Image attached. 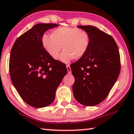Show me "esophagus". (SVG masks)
<instances>
[{
    "label": "esophagus",
    "instance_id": "34e87169",
    "mask_svg": "<svg viewBox=\"0 0 134 134\" xmlns=\"http://www.w3.org/2000/svg\"><path fill=\"white\" fill-rule=\"evenodd\" d=\"M66 68L68 70V72L69 74H71V67H70L69 65H66Z\"/></svg>",
    "mask_w": 134,
    "mask_h": 134
}]
</instances>
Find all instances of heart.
Returning a JSON list of instances; mask_svg holds the SVG:
<instances>
[{"label":"heart","mask_w":134,"mask_h":134,"mask_svg":"<svg viewBox=\"0 0 134 134\" xmlns=\"http://www.w3.org/2000/svg\"><path fill=\"white\" fill-rule=\"evenodd\" d=\"M90 41V36L87 31L69 27L56 28L52 31L51 36L44 34L41 38L44 49L55 60L58 59L62 47L64 51L59 59L65 63L84 56L89 49Z\"/></svg>","instance_id":"heart-1"}]
</instances>
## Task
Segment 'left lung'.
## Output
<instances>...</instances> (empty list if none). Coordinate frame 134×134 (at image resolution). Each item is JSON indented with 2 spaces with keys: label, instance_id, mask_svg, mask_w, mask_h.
<instances>
[{
  "label": "left lung",
  "instance_id": "1",
  "mask_svg": "<svg viewBox=\"0 0 134 134\" xmlns=\"http://www.w3.org/2000/svg\"><path fill=\"white\" fill-rule=\"evenodd\" d=\"M77 27L88 32L91 41L86 54L71 65L75 77L74 96L84 106H96L107 97L119 76V49L113 37L97 27Z\"/></svg>",
  "mask_w": 134,
  "mask_h": 134
}]
</instances>
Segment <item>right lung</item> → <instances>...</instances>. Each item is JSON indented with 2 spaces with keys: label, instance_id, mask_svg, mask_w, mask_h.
Segmentation results:
<instances>
[{
  "label": "right lung",
  "instance_id": "1",
  "mask_svg": "<svg viewBox=\"0 0 134 134\" xmlns=\"http://www.w3.org/2000/svg\"><path fill=\"white\" fill-rule=\"evenodd\" d=\"M56 24H38L18 38L9 59L12 84L26 103L37 108L53 102L56 91L67 74L64 63L52 58L41 43L45 31Z\"/></svg>",
  "mask_w": 134,
  "mask_h": 134
}]
</instances>
